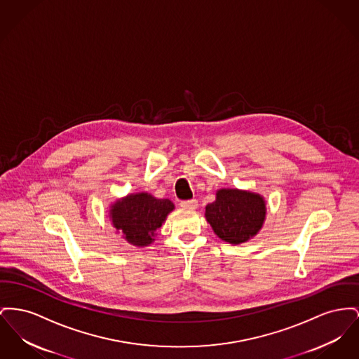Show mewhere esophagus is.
<instances>
[{
	"instance_id": "1",
	"label": "esophagus",
	"mask_w": 359,
	"mask_h": 359,
	"mask_svg": "<svg viewBox=\"0 0 359 359\" xmlns=\"http://www.w3.org/2000/svg\"><path fill=\"white\" fill-rule=\"evenodd\" d=\"M180 206L184 209H196L198 208V201L196 199H189V201H182Z\"/></svg>"
}]
</instances>
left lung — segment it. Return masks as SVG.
I'll use <instances>...</instances> for the list:
<instances>
[{"mask_svg": "<svg viewBox=\"0 0 359 359\" xmlns=\"http://www.w3.org/2000/svg\"><path fill=\"white\" fill-rule=\"evenodd\" d=\"M266 201L251 191L221 189L215 201L206 206L205 217L214 233L229 244H241L262 229L266 218Z\"/></svg>", "mask_w": 359, "mask_h": 359, "instance_id": "obj_1", "label": "left lung"}]
</instances>
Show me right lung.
I'll list each match as a JSON object with an SVG mask.
<instances>
[{
    "label": "right lung",
    "mask_w": 359,
    "mask_h": 359,
    "mask_svg": "<svg viewBox=\"0 0 359 359\" xmlns=\"http://www.w3.org/2000/svg\"><path fill=\"white\" fill-rule=\"evenodd\" d=\"M173 209L175 205L169 199H157L148 192H137L112 203L109 218L127 243L148 247Z\"/></svg>",
    "instance_id": "obj_1"
}]
</instances>
